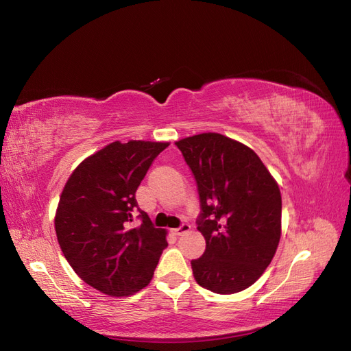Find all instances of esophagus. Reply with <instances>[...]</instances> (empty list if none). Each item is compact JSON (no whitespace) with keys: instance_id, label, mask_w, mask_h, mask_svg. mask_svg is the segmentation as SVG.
<instances>
[{"instance_id":"1","label":"esophagus","mask_w":351,"mask_h":351,"mask_svg":"<svg viewBox=\"0 0 351 351\" xmlns=\"http://www.w3.org/2000/svg\"><path fill=\"white\" fill-rule=\"evenodd\" d=\"M189 231H190V225L189 223H181L178 228L174 229V234L176 235H183V234H186Z\"/></svg>"}]
</instances>
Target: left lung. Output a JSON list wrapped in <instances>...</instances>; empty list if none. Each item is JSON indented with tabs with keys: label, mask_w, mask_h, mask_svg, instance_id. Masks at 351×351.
I'll use <instances>...</instances> for the list:
<instances>
[{
	"label": "left lung",
	"mask_w": 351,
	"mask_h": 351,
	"mask_svg": "<svg viewBox=\"0 0 351 351\" xmlns=\"http://www.w3.org/2000/svg\"><path fill=\"white\" fill-rule=\"evenodd\" d=\"M176 145L196 180V223L206 239L203 256L191 260L195 279L213 293L244 291L269 267L279 245V186L256 152L221 134Z\"/></svg>",
	"instance_id": "1"
}]
</instances>
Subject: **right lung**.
I'll use <instances>...</instances> for the list:
<instances>
[{
  "label": "right lung",
  "mask_w": 351,
  "mask_h": 351,
  "mask_svg": "<svg viewBox=\"0 0 351 351\" xmlns=\"http://www.w3.org/2000/svg\"><path fill=\"white\" fill-rule=\"evenodd\" d=\"M167 142H113L84 160L60 195L55 229L71 267L110 296L148 286L164 248L165 229L139 209L135 193ZM136 217L141 225L131 228Z\"/></svg>",
  "instance_id": "add662e5"
}]
</instances>
